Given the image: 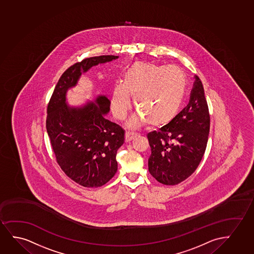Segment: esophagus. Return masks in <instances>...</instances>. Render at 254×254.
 Masks as SVG:
<instances>
[{
    "mask_svg": "<svg viewBox=\"0 0 254 254\" xmlns=\"http://www.w3.org/2000/svg\"><path fill=\"white\" fill-rule=\"evenodd\" d=\"M136 134L135 133H133V132H127L125 134V138L126 141L130 142L131 140H132L133 138H135Z\"/></svg>",
    "mask_w": 254,
    "mask_h": 254,
    "instance_id": "esophagus-1",
    "label": "esophagus"
}]
</instances>
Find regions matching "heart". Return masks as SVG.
<instances>
[{
	"label": "heart",
	"mask_w": 254,
	"mask_h": 254,
	"mask_svg": "<svg viewBox=\"0 0 254 254\" xmlns=\"http://www.w3.org/2000/svg\"><path fill=\"white\" fill-rule=\"evenodd\" d=\"M186 90L185 73L176 66L136 62L123 75V83L113 87L111 109L119 120L131 108V97L139 114L130 119L132 128L148 122L154 127L168 124L177 116Z\"/></svg>",
	"instance_id": "obj_1"
}]
</instances>
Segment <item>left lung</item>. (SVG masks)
<instances>
[{"label":"left lung","instance_id":"obj_1","mask_svg":"<svg viewBox=\"0 0 254 254\" xmlns=\"http://www.w3.org/2000/svg\"><path fill=\"white\" fill-rule=\"evenodd\" d=\"M210 126L201 80L194 76L188 105L158 131L147 134L151 156L148 170L157 181L178 185L196 170L203 157Z\"/></svg>","mask_w":254,"mask_h":254}]
</instances>
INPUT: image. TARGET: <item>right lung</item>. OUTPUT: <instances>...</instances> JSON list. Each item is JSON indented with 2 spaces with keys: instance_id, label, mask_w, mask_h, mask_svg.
<instances>
[{
  "instance_id": "right-lung-1",
  "label": "right lung",
  "mask_w": 254,
  "mask_h": 254,
  "mask_svg": "<svg viewBox=\"0 0 254 254\" xmlns=\"http://www.w3.org/2000/svg\"><path fill=\"white\" fill-rule=\"evenodd\" d=\"M118 56L93 57L70 66L60 76L47 108L46 131L57 162L70 179L83 187H101L115 176L116 153L125 140V131L106 116L110 101L104 95L80 106L67 102L68 90L93 66Z\"/></svg>"
}]
</instances>
